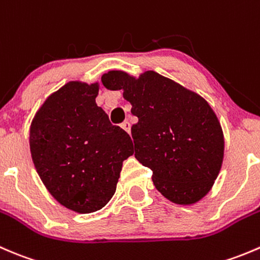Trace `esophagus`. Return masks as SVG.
Here are the masks:
<instances>
[{
  "instance_id": "34e87169",
  "label": "esophagus",
  "mask_w": 260,
  "mask_h": 260,
  "mask_svg": "<svg viewBox=\"0 0 260 260\" xmlns=\"http://www.w3.org/2000/svg\"><path fill=\"white\" fill-rule=\"evenodd\" d=\"M121 127H122V129H124L125 131H126L127 134H130V130H131V125H130V122H129V121H125V122H122V124H121Z\"/></svg>"
}]
</instances>
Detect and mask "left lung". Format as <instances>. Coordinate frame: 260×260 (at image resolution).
I'll use <instances>...</instances> for the list:
<instances>
[{
  "instance_id": "8db88e82",
  "label": "left lung",
  "mask_w": 260,
  "mask_h": 260,
  "mask_svg": "<svg viewBox=\"0 0 260 260\" xmlns=\"http://www.w3.org/2000/svg\"><path fill=\"white\" fill-rule=\"evenodd\" d=\"M107 89H122L139 119L131 127L135 158L153 171L155 188L177 205H193L210 192L223 160V133L209 102L177 82L146 71L136 77L110 71Z\"/></svg>"
}]
</instances>
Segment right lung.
Returning <instances> with one entry per match:
<instances>
[{"mask_svg":"<svg viewBox=\"0 0 260 260\" xmlns=\"http://www.w3.org/2000/svg\"><path fill=\"white\" fill-rule=\"evenodd\" d=\"M99 89V82H68L45 100L30 125V151L44 186L79 214L106 206L122 161L134 154L129 134L97 106Z\"/></svg>","mask_w":260,"mask_h":260,"instance_id":"obj_1","label":"right lung"}]
</instances>
